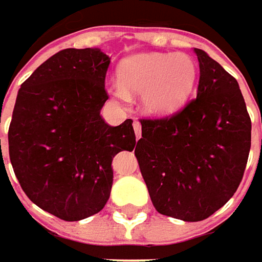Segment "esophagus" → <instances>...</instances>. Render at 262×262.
I'll use <instances>...</instances> for the list:
<instances>
[{
  "instance_id": "1",
  "label": "esophagus",
  "mask_w": 262,
  "mask_h": 262,
  "mask_svg": "<svg viewBox=\"0 0 262 262\" xmlns=\"http://www.w3.org/2000/svg\"><path fill=\"white\" fill-rule=\"evenodd\" d=\"M133 127H134V133H135V138L137 140H140L141 135H142V129H141V124L138 121H134L133 124Z\"/></svg>"
}]
</instances>
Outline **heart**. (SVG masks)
Returning <instances> with one entry per match:
<instances>
[{
  "mask_svg": "<svg viewBox=\"0 0 262 262\" xmlns=\"http://www.w3.org/2000/svg\"><path fill=\"white\" fill-rule=\"evenodd\" d=\"M120 80L110 93L120 101L142 94V104L152 116H169L186 103L198 79V66L186 53H142L125 59L118 69Z\"/></svg>",
  "mask_w": 262,
  "mask_h": 262,
  "instance_id": "obj_1",
  "label": "heart"
}]
</instances>
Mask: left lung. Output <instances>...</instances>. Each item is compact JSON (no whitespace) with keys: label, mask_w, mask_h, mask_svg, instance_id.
I'll list each match as a JSON object with an SVG mask.
<instances>
[{"label":"left lung","mask_w":262,"mask_h":262,"mask_svg":"<svg viewBox=\"0 0 262 262\" xmlns=\"http://www.w3.org/2000/svg\"><path fill=\"white\" fill-rule=\"evenodd\" d=\"M198 97L172 117L141 120L135 157L161 214L200 222L240 185L251 146V120L238 83L205 51Z\"/></svg>","instance_id":"left-lung-1"}]
</instances>
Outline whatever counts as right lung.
Instances as JSON below:
<instances>
[{
	"label": "right lung",
	"mask_w": 262,
	"mask_h": 262,
	"mask_svg": "<svg viewBox=\"0 0 262 262\" xmlns=\"http://www.w3.org/2000/svg\"><path fill=\"white\" fill-rule=\"evenodd\" d=\"M110 57L98 48L57 52L21 84L9 124V159L33 203L66 222L101 210L113 186L111 162L133 151V120L111 127L107 101ZM3 158V152H1Z\"/></svg>",
	"instance_id": "add662e5"
}]
</instances>
